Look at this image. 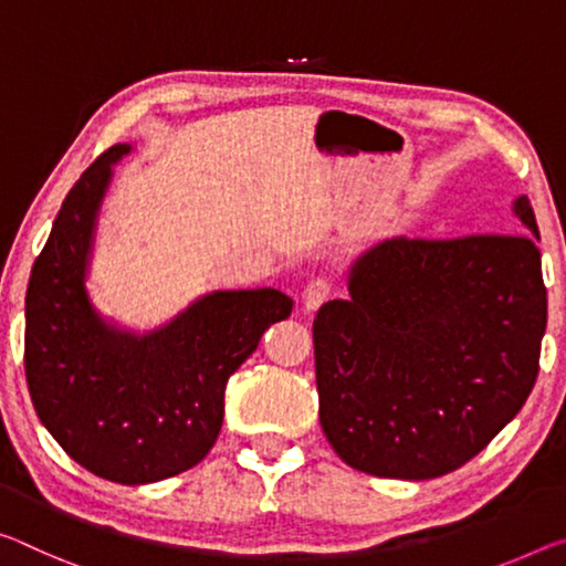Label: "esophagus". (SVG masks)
I'll return each mask as SVG.
<instances>
[{"mask_svg":"<svg viewBox=\"0 0 566 566\" xmlns=\"http://www.w3.org/2000/svg\"><path fill=\"white\" fill-rule=\"evenodd\" d=\"M329 297H332V284L325 280V276H317V280H312L302 292V302H304V310H307V312L319 310Z\"/></svg>","mask_w":566,"mask_h":566,"instance_id":"1","label":"esophagus"}]
</instances>
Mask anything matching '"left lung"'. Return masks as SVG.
Masks as SVG:
<instances>
[{"mask_svg": "<svg viewBox=\"0 0 566 566\" xmlns=\"http://www.w3.org/2000/svg\"><path fill=\"white\" fill-rule=\"evenodd\" d=\"M514 213L532 238L380 241L349 269V297L319 307V423L347 465L446 476L522 410L539 375L546 286L526 196Z\"/></svg>", "mask_w": 566, "mask_h": 566, "instance_id": "left-lung-1", "label": "left lung"}]
</instances>
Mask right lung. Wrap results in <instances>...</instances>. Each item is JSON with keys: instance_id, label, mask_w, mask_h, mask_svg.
I'll use <instances>...</instances> for the list:
<instances>
[{"instance_id": "right-lung-1", "label": "right lung", "mask_w": 566, "mask_h": 566, "mask_svg": "<svg viewBox=\"0 0 566 566\" xmlns=\"http://www.w3.org/2000/svg\"><path fill=\"white\" fill-rule=\"evenodd\" d=\"M125 154L128 143L107 148L62 201L27 286L24 373L42 426L70 459L140 486L211 451L229 378L294 302L269 286L211 292L146 335L97 315L85 276L97 211Z\"/></svg>"}]
</instances>
